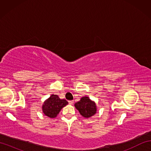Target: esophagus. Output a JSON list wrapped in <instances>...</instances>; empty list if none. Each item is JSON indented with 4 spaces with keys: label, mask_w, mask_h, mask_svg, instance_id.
<instances>
[{
    "label": "esophagus",
    "mask_w": 151,
    "mask_h": 151,
    "mask_svg": "<svg viewBox=\"0 0 151 151\" xmlns=\"http://www.w3.org/2000/svg\"><path fill=\"white\" fill-rule=\"evenodd\" d=\"M69 103L70 104H73L74 103V101H69Z\"/></svg>",
    "instance_id": "1"
}]
</instances>
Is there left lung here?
I'll return each mask as SVG.
<instances>
[{
  "label": "left lung",
  "mask_w": 151,
  "mask_h": 151,
  "mask_svg": "<svg viewBox=\"0 0 151 151\" xmlns=\"http://www.w3.org/2000/svg\"><path fill=\"white\" fill-rule=\"evenodd\" d=\"M75 107L78 110L82 117L89 118L97 113V105L95 101L91 100L87 96L82 97L81 100L75 104Z\"/></svg>",
  "instance_id": "obj_1"
}]
</instances>
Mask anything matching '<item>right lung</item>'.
<instances>
[{"mask_svg":"<svg viewBox=\"0 0 151 151\" xmlns=\"http://www.w3.org/2000/svg\"><path fill=\"white\" fill-rule=\"evenodd\" d=\"M68 104L65 99H60L57 95H51L49 98L44 101L42 111L44 115L50 118H55L60 110Z\"/></svg>","mask_w":151,"mask_h":151,"instance_id":"1","label":"right lung"}]
</instances>
